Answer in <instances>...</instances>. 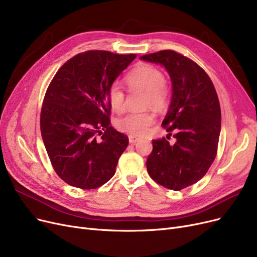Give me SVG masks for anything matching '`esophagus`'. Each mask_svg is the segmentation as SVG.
<instances>
[{"instance_id":"34e87169","label":"esophagus","mask_w":257,"mask_h":257,"mask_svg":"<svg viewBox=\"0 0 257 257\" xmlns=\"http://www.w3.org/2000/svg\"><path fill=\"white\" fill-rule=\"evenodd\" d=\"M140 141V138L135 137V136H129V143L130 144H136Z\"/></svg>"}]
</instances>
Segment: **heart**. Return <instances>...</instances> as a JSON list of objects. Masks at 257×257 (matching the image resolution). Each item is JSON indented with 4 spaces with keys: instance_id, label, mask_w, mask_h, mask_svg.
<instances>
[{
    "instance_id": "obj_1",
    "label": "heart",
    "mask_w": 257,
    "mask_h": 257,
    "mask_svg": "<svg viewBox=\"0 0 257 257\" xmlns=\"http://www.w3.org/2000/svg\"><path fill=\"white\" fill-rule=\"evenodd\" d=\"M130 89H141L147 92L148 104L162 109L167 103V91L163 72L151 64H141L126 76ZM110 108L120 113L125 110V92L116 82L110 85L108 91ZM154 122V115L149 112H130L114 121L117 130L131 136H143Z\"/></svg>"
}]
</instances>
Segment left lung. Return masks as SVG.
I'll return each instance as SVG.
<instances>
[{"instance_id":"obj_1","label":"left lung","mask_w":257,"mask_h":257,"mask_svg":"<svg viewBox=\"0 0 257 257\" xmlns=\"http://www.w3.org/2000/svg\"><path fill=\"white\" fill-rule=\"evenodd\" d=\"M140 59L163 65L173 87L162 126L169 136L175 132L176 142L153 141L147 172L158 184L180 191L203 178L214 162L221 129L219 100L208 75L185 56L165 50Z\"/></svg>"}]
</instances>
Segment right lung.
Segmentation results:
<instances>
[{"mask_svg": "<svg viewBox=\"0 0 257 257\" xmlns=\"http://www.w3.org/2000/svg\"><path fill=\"white\" fill-rule=\"evenodd\" d=\"M137 55L88 51L56 73L45 93L40 129L51 163L69 185L97 188L115 174L128 137L110 126L108 91Z\"/></svg>", "mask_w": 257, "mask_h": 257, "instance_id": "obj_1", "label": "right lung"}]
</instances>
